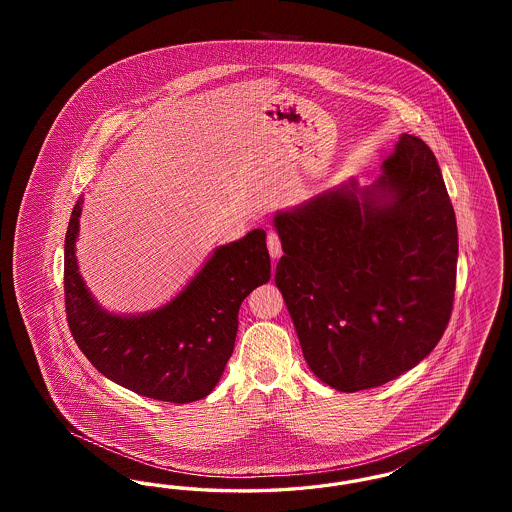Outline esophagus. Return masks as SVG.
Instances as JSON below:
<instances>
[{"label":"esophagus","instance_id":"34e87169","mask_svg":"<svg viewBox=\"0 0 512 512\" xmlns=\"http://www.w3.org/2000/svg\"><path fill=\"white\" fill-rule=\"evenodd\" d=\"M268 253L272 259H278L282 255V244H280V238L274 230H268L267 236Z\"/></svg>","mask_w":512,"mask_h":512}]
</instances>
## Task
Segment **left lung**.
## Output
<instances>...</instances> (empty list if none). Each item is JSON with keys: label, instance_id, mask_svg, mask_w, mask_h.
Masks as SVG:
<instances>
[{"label": "left lung", "instance_id": "obj_1", "mask_svg": "<svg viewBox=\"0 0 512 512\" xmlns=\"http://www.w3.org/2000/svg\"><path fill=\"white\" fill-rule=\"evenodd\" d=\"M274 282L309 368L334 390L382 386L418 365L453 309L459 234L438 159L401 134L382 174L313 195L272 220Z\"/></svg>", "mask_w": 512, "mask_h": 512}]
</instances>
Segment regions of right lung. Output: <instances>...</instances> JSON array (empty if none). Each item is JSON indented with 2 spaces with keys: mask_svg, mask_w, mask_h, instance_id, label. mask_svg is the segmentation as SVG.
<instances>
[{
  "mask_svg": "<svg viewBox=\"0 0 512 512\" xmlns=\"http://www.w3.org/2000/svg\"><path fill=\"white\" fill-rule=\"evenodd\" d=\"M84 197L65 236V305L80 351L126 390L157 401L192 403L219 384L249 293L270 280L267 232L255 228L213 249L194 278L159 309L117 315L88 290L76 261Z\"/></svg>",
  "mask_w": 512,
  "mask_h": 512,
  "instance_id": "1",
  "label": "right lung"
}]
</instances>
